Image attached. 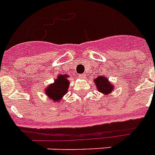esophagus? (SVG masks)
I'll return each mask as SVG.
<instances>
[{"mask_svg": "<svg viewBox=\"0 0 155 155\" xmlns=\"http://www.w3.org/2000/svg\"><path fill=\"white\" fill-rule=\"evenodd\" d=\"M78 78H81V79H85V74H79V75H78Z\"/></svg>", "mask_w": 155, "mask_h": 155, "instance_id": "34e87169", "label": "esophagus"}]
</instances>
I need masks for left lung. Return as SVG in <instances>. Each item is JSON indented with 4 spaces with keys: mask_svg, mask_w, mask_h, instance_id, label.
<instances>
[{
    "mask_svg": "<svg viewBox=\"0 0 155 155\" xmlns=\"http://www.w3.org/2000/svg\"><path fill=\"white\" fill-rule=\"evenodd\" d=\"M94 84L97 90L105 95H108L111 94V92L114 90V85L109 81L107 78L104 76L97 77V78L94 80Z\"/></svg>",
    "mask_w": 155,
    "mask_h": 155,
    "instance_id": "left-lung-1",
    "label": "left lung"
}]
</instances>
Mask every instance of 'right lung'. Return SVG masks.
Segmentation results:
<instances>
[{"label": "right lung", "mask_w": 155, "mask_h": 155, "mask_svg": "<svg viewBox=\"0 0 155 155\" xmlns=\"http://www.w3.org/2000/svg\"><path fill=\"white\" fill-rule=\"evenodd\" d=\"M70 75L66 74L58 75L54 83L50 84L45 90V93L47 95L48 98L52 99L54 102L61 101L63 96L66 94L68 88L70 85V81L68 78Z\"/></svg>", "instance_id": "obj_1"}]
</instances>
